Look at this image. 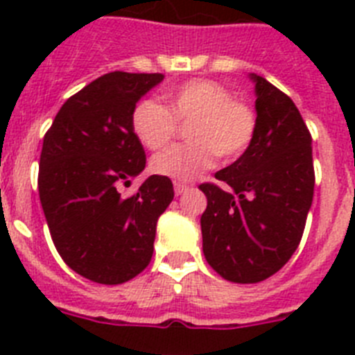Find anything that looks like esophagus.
<instances>
[{"label": "esophagus", "mask_w": 355, "mask_h": 355, "mask_svg": "<svg viewBox=\"0 0 355 355\" xmlns=\"http://www.w3.org/2000/svg\"><path fill=\"white\" fill-rule=\"evenodd\" d=\"M190 184H187V183H181V181H175L174 183V192H175V196H183L184 192H188V190H190Z\"/></svg>", "instance_id": "esophagus-1"}]
</instances>
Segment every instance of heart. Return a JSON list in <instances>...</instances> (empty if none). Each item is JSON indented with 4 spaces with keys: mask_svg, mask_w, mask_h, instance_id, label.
Returning a JSON list of instances; mask_svg holds the SVG:
<instances>
[{
    "mask_svg": "<svg viewBox=\"0 0 355 355\" xmlns=\"http://www.w3.org/2000/svg\"><path fill=\"white\" fill-rule=\"evenodd\" d=\"M165 106L144 99L131 114V130L147 149H162L187 124L188 144L172 146L150 159V168L175 181H192L208 171L218 156L240 158L256 135V114L243 99L213 80H190L163 94Z\"/></svg>",
    "mask_w": 355,
    "mask_h": 355,
    "instance_id": "heart-1",
    "label": "heart"
}]
</instances>
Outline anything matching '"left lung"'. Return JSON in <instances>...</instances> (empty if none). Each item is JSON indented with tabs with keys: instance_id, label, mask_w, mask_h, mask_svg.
<instances>
[{
	"instance_id": "1",
	"label": "left lung",
	"mask_w": 355,
	"mask_h": 355,
	"mask_svg": "<svg viewBox=\"0 0 355 355\" xmlns=\"http://www.w3.org/2000/svg\"><path fill=\"white\" fill-rule=\"evenodd\" d=\"M256 135L249 149L202 183V252L231 283H261L293 256L315 190L311 133L295 103L261 76Z\"/></svg>"
}]
</instances>
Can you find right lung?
I'll use <instances>...</instances> for the list:
<instances>
[{
	"label": "right lung",
	"instance_id": "1",
	"mask_svg": "<svg viewBox=\"0 0 355 355\" xmlns=\"http://www.w3.org/2000/svg\"><path fill=\"white\" fill-rule=\"evenodd\" d=\"M162 80L159 72H108L69 97L44 135L39 196L53 243L94 283L122 284L149 265L156 222L174 199L167 175L121 193L146 168L131 114Z\"/></svg>",
	"mask_w": 355,
	"mask_h": 355
}]
</instances>
